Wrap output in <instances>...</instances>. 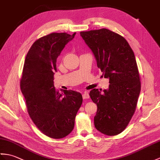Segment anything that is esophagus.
<instances>
[{
	"instance_id": "obj_1",
	"label": "esophagus",
	"mask_w": 160,
	"mask_h": 160,
	"mask_svg": "<svg viewBox=\"0 0 160 160\" xmlns=\"http://www.w3.org/2000/svg\"><path fill=\"white\" fill-rule=\"evenodd\" d=\"M82 98L83 99H88V98H89V93L87 92V91H84L82 93Z\"/></svg>"
}]
</instances>
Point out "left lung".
I'll return each mask as SVG.
<instances>
[{"mask_svg":"<svg viewBox=\"0 0 160 160\" xmlns=\"http://www.w3.org/2000/svg\"><path fill=\"white\" fill-rule=\"evenodd\" d=\"M80 36L110 83L102 93L98 89L90 91L98 107L95 127L104 135H116L124 130L133 115L141 90L134 53L124 38L109 29L81 32Z\"/></svg>","mask_w":160,"mask_h":160,"instance_id":"left-lung-1","label":"left lung"}]
</instances>
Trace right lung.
<instances>
[{"label": "right lung", "mask_w": 160, "mask_h": 160, "mask_svg": "<svg viewBox=\"0 0 160 160\" xmlns=\"http://www.w3.org/2000/svg\"><path fill=\"white\" fill-rule=\"evenodd\" d=\"M76 33H52L37 40L27 54L20 80L30 118L43 134L54 139L73 131L82 103L80 93L62 90L60 93L53 84L58 57Z\"/></svg>", "instance_id": "1"}]
</instances>
